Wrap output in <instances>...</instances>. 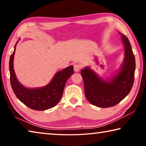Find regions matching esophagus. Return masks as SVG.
I'll use <instances>...</instances> for the list:
<instances>
[{
  "mask_svg": "<svg viewBox=\"0 0 146 146\" xmlns=\"http://www.w3.org/2000/svg\"><path fill=\"white\" fill-rule=\"evenodd\" d=\"M81 68H82V66H81L80 64H74V71H75V72H78Z\"/></svg>",
  "mask_w": 146,
  "mask_h": 146,
  "instance_id": "obj_1",
  "label": "esophagus"
}]
</instances>
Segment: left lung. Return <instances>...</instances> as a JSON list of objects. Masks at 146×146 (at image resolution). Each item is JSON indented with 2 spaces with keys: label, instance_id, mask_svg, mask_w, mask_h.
<instances>
[{
  "label": "left lung",
  "instance_id": "obj_1",
  "mask_svg": "<svg viewBox=\"0 0 146 146\" xmlns=\"http://www.w3.org/2000/svg\"><path fill=\"white\" fill-rule=\"evenodd\" d=\"M122 38L125 46V56L122 69L115 78L106 82L89 68L81 70L86 97L97 107L116 106L126 97L133 87L136 65L135 55L127 36L122 34Z\"/></svg>",
  "mask_w": 146,
  "mask_h": 146
}]
</instances>
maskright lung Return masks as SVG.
Returning <instances> with one entry per match:
<instances>
[{"label":"right lung","mask_w":146,"mask_h":146,"mask_svg":"<svg viewBox=\"0 0 146 146\" xmlns=\"http://www.w3.org/2000/svg\"><path fill=\"white\" fill-rule=\"evenodd\" d=\"M17 42L13 53L9 58V72L11 86L16 97L24 104L32 110L43 111L55 106L62 96L68 79L74 73L71 66L56 74L48 85L42 88L28 89L21 85L15 77L13 70V58Z\"/></svg>","instance_id":"1"}]
</instances>
